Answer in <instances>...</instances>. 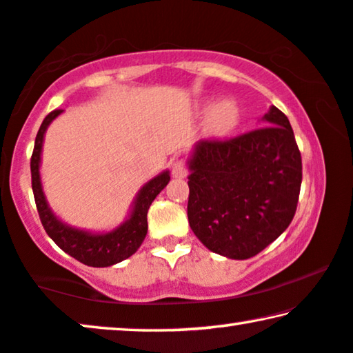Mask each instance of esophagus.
<instances>
[{"label": "esophagus", "instance_id": "esophagus-1", "mask_svg": "<svg viewBox=\"0 0 353 353\" xmlns=\"http://www.w3.org/2000/svg\"><path fill=\"white\" fill-rule=\"evenodd\" d=\"M171 174L176 179H183L187 176V165L185 161L177 159L171 163Z\"/></svg>", "mask_w": 353, "mask_h": 353}]
</instances>
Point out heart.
<instances>
[{"label":"heart","mask_w":353,"mask_h":353,"mask_svg":"<svg viewBox=\"0 0 353 353\" xmlns=\"http://www.w3.org/2000/svg\"><path fill=\"white\" fill-rule=\"evenodd\" d=\"M239 120V109L236 103L231 99H223V101L215 103L209 109L206 117V128L210 134L223 136L230 133L231 130L238 125Z\"/></svg>","instance_id":"1"}]
</instances>
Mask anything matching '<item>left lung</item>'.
Masks as SVG:
<instances>
[{
    "label": "left lung",
    "instance_id": "left-lung-1",
    "mask_svg": "<svg viewBox=\"0 0 353 353\" xmlns=\"http://www.w3.org/2000/svg\"><path fill=\"white\" fill-rule=\"evenodd\" d=\"M188 170V223L215 254L247 260L292 223L301 154L287 115L276 106L259 128L231 139L199 141Z\"/></svg>",
    "mask_w": 353,
    "mask_h": 353
}]
</instances>
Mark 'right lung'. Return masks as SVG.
Listing matches in <instances>:
<instances>
[{
	"label": "right lung",
	"instance_id": "add662e5",
	"mask_svg": "<svg viewBox=\"0 0 353 353\" xmlns=\"http://www.w3.org/2000/svg\"><path fill=\"white\" fill-rule=\"evenodd\" d=\"M61 112V109L52 110L44 119V122L41 123V128L36 134L33 155H31V187H33L41 223L46 233L50 236V239L61 250H65L68 255H71L72 259L93 268L112 266L115 263L133 255L139 249V245L143 244L147 234V210H149L152 201L157 198V194L170 182V171L161 172V174L154 177L141 188L138 196L134 199V206L131 210L130 219L120 225L119 228L109 231V233L93 234L60 222L50 210L49 204L46 201L44 192H42L39 161L42 141H44L47 126Z\"/></svg>",
	"mask_w": 353,
	"mask_h": 353
}]
</instances>
